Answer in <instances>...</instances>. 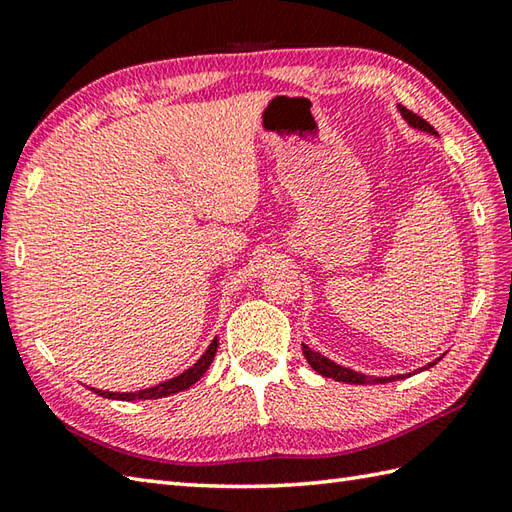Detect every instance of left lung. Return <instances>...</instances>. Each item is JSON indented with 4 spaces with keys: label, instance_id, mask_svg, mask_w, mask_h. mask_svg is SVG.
<instances>
[{
    "label": "left lung",
    "instance_id": "obj_1",
    "mask_svg": "<svg viewBox=\"0 0 512 512\" xmlns=\"http://www.w3.org/2000/svg\"><path fill=\"white\" fill-rule=\"evenodd\" d=\"M397 110H399V113H402L404 122H406L410 128L422 130V133H428V135H435V137H437V130H435L433 126H430V124L426 122V119H422V117L415 115V113H410V110H408V108H404L402 104L397 106ZM302 353H304L306 362L310 364V368L315 370V373H319L322 377H328V379H335V382H346V384H388V382H397V379H404V377H410V375H415V373H422V370L433 368V366L439 362V359H442V357H437V359H433V362H430V364H426V366H422V368L413 370V373H406V375L375 377V375H364V373H359V370H353V368L339 366V364H335V362H333V359L324 357L322 353H317V350L308 348L306 344H302Z\"/></svg>",
    "mask_w": 512,
    "mask_h": 512
}]
</instances>
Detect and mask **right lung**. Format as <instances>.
I'll list each match as a JSON object with an SVG mask.
<instances>
[{
	"mask_svg": "<svg viewBox=\"0 0 512 512\" xmlns=\"http://www.w3.org/2000/svg\"><path fill=\"white\" fill-rule=\"evenodd\" d=\"M217 346H219V339L215 337L210 346L206 348V353L197 359V362L186 368L184 373H179L173 379H166V382L157 384V386H150L144 390H135V393H110V390H97V388H90L93 393H97L99 397H106V399H119V402H137V399H159V397H168V395H175V393H182V390L190 388L195 382L202 379V375L208 370V366L213 364L215 353H217Z\"/></svg>",
	"mask_w": 512,
	"mask_h": 512,
	"instance_id": "right-lung-1",
	"label": "right lung"
}]
</instances>
